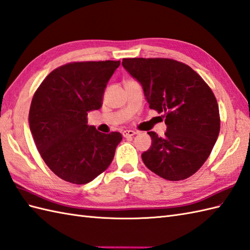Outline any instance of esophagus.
Masks as SVG:
<instances>
[{
	"label": "esophagus",
	"instance_id": "1",
	"mask_svg": "<svg viewBox=\"0 0 250 250\" xmlns=\"http://www.w3.org/2000/svg\"><path fill=\"white\" fill-rule=\"evenodd\" d=\"M136 134H137V132L134 131V130H124L123 131V137L124 138H131V137H134Z\"/></svg>",
	"mask_w": 250,
	"mask_h": 250
}]
</instances>
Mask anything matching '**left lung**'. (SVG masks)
<instances>
[{
  "label": "left lung",
  "instance_id": "1",
  "mask_svg": "<svg viewBox=\"0 0 250 250\" xmlns=\"http://www.w3.org/2000/svg\"><path fill=\"white\" fill-rule=\"evenodd\" d=\"M123 67L141 83L149 109L163 113L164 137L148 131L152 146L141 157L168 181L195 174L212 152L220 130L213 91L189 66L172 59H123Z\"/></svg>",
  "mask_w": 250,
  "mask_h": 250
}]
</instances>
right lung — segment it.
I'll return each instance as SVG.
<instances>
[{"instance_id":"1","label":"right lung","mask_w":250,"mask_h":250,"mask_svg":"<svg viewBox=\"0 0 250 250\" xmlns=\"http://www.w3.org/2000/svg\"><path fill=\"white\" fill-rule=\"evenodd\" d=\"M120 61L71 62L50 73L33 96L29 123L42 158L55 175L86 184L106 170L122 140L87 125L103 104L104 88Z\"/></svg>"}]
</instances>
